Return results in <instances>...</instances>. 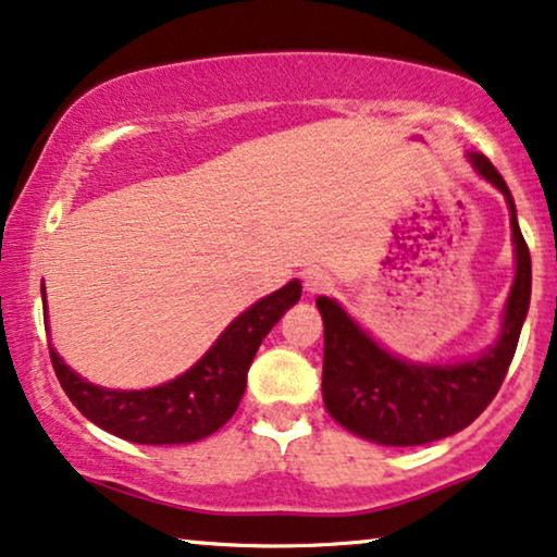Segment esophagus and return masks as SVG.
Wrapping results in <instances>:
<instances>
[{"mask_svg": "<svg viewBox=\"0 0 557 557\" xmlns=\"http://www.w3.org/2000/svg\"><path fill=\"white\" fill-rule=\"evenodd\" d=\"M333 287V277L329 272H323V270H310L308 274H306V290L310 293V295H323V293H329Z\"/></svg>", "mask_w": 557, "mask_h": 557, "instance_id": "obj_1", "label": "esophagus"}]
</instances>
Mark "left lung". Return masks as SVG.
Wrapping results in <instances>:
<instances>
[{"instance_id": "left-lung-1", "label": "left lung", "mask_w": 557, "mask_h": 557, "mask_svg": "<svg viewBox=\"0 0 557 557\" xmlns=\"http://www.w3.org/2000/svg\"><path fill=\"white\" fill-rule=\"evenodd\" d=\"M473 168L494 183L509 203L517 274L504 329L494 348L463 364H407L374 344L329 298H318L323 315V403L331 418L361 438L382 446H422L471 425L499 392L515 359L517 341L530 308L532 262L517 224L515 201L486 154H469Z\"/></svg>"}]
</instances>
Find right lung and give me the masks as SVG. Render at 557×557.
<instances>
[{
  "mask_svg": "<svg viewBox=\"0 0 557 557\" xmlns=\"http://www.w3.org/2000/svg\"><path fill=\"white\" fill-rule=\"evenodd\" d=\"M300 290L298 280H293L244 310L196 367L162 387L143 392L96 387L71 372L53 346L50 361L63 392L81 414L111 435L147 446L201 441L216 433L236 412L259 344L285 310L300 300Z\"/></svg>",
  "mask_w": 557,
  "mask_h": 557,
  "instance_id": "add662e5",
  "label": "right lung"
}]
</instances>
